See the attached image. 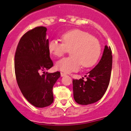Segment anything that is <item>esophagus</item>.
<instances>
[{"instance_id": "obj_1", "label": "esophagus", "mask_w": 131, "mask_h": 131, "mask_svg": "<svg viewBox=\"0 0 131 131\" xmlns=\"http://www.w3.org/2000/svg\"><path fill=\"white\" fill-rule=\"evenodd\" d=\"M61 77H63V76H66V74H64V73H63V72H61Z\"/></svg>"}]
</instances>
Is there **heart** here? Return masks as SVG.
<instances>
[{
    "mask_svg": "<svg viewBox=\"0 0 131 131\" xmlns=\"http://www.w3.org/2000/svg\"><path fill=\"white\" fill-rule=\"evenodd\" d=\"M63 43L51 39L48 43V51L55 57H62L70 50V57L59 60L55 68L64 73L78 71L81 64L83 67L93 65L99 57L101 45L96 38L87 32L72 30L62 36Z\"/></svg>",
    "mask_w": 131,
    "mask_h": 131,
    "instance_id": "obj_1",
    "label": "heart"
}]
</instances>
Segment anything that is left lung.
<instances>
[{"mask_svg": "<svg viewBox=\"0 0 131 131\" xmlns=\"http://www.w3.org/2000/svg\"><path fill=\"white\" fill-rule=\"evenodd\" d=\"M112 68V55L110 47L105 46L101 60L83 78L73 80V95L76 102L82 105L95 103L101 99L108 89Z\"/></svg>", "mask_w": 131, "mask_h": 131, "instance_id": "left-lung-1", "label": "left lung"}]
</instances>
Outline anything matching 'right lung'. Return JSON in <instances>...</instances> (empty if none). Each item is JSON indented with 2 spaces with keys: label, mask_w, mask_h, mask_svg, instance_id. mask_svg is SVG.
Listing matches in <instances>:
<instances>
[{
  "label": "right lung",
  "mask_w": 131,
  "mask_h": 131,
  "mask_svg": "<svg viewBox=\"0 0 131 131\" xmlns=\"http://www.w3.org/2000/svg\"><path fill=\"white\" fill-rule=\"evenodd\" d=\"M47 29L37 27L26 32L19 42L15 55L16 80L22 94L37 108L49 106L53 102V87L61 76L59 72H40L53 65L48 49Z\"/></svg>",
  "instance_id": "add662e5"
}]
</instances>
